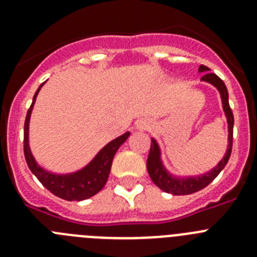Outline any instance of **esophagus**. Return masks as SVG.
<instances>
[{"label": "esophagus", "instance_id": "obj_1", "mask_svg": "<svg viewBox=\"0 0 257 257\" xmlns=\"http://www.w3.org/2000/svg\"><path fill=\"white\" fill-rule=\"evenodd\" d=\"M149 126H151L149 122L145 121V119H140V121L136 123V128H138V130H147Z\"/></svg>", "mask_w": 257, "mask_h": 257}]
</instances>
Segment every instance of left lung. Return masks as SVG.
Masks as SVG:
<instances>
[{
  "label": "left lung",
  "mask_w": 257,
  "mask_h": 257,
  "mask_svg": "<svg viewBox=\"0 0 257 257\" xmlns=\"http://www.w3.org/2000/svg\"><path fill=\"white\" fill-rule=\"evenodd\" d=\"M199 73H203L201 81L202 82H207L216 87L219 91L220 97H221L222 110L225 114L226 122H228V148H226L225 154L222 156L221 160L219 161L215 167L210 171L205 172L201 175H194V176H178L174 175L166 169L163 165L162 154H161L160 144L154 138H152L151 151H149L148 161H147V169L148 174L151 176L152 181L156 184L157 187L162 189L166 193H171L174 196H185V194H192L198 190L203 189L216 178L217 175L221 172V170L226 166L229 161V157L231 153V144H233V126H234V117L231 113V109L229 106V95L226 90L225 83L222 82L221 79L215 73H211L210 68L201 65L198 68Z\"/></svg>",
  "instance_id": "obj_1"
}]
</instances>
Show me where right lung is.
Listing matches in <instances>:
<instances>
[{"instance_id": "right-lung-1", "label": "right lung", "mask_w": 257, "mask_h": 257, "mask_svg": "<svg viewBox=\"0 0 257 257\" xmlns=\"http://www.w3.org/2000/svg\"><path fill=\"white\" fill-rule=\"evenodd\" d=\"M45 83L46 82H44L37 88L31 108L28 109V113H27L26 123H24V156H26L27 165L36 178L41 181V184L52 194H55L56 197L65 199V201H83V199L95 196L96 193L103 189L108 180L115 152L126 142L127 138L130 136V133L127 131L123 135L118 136L112 142L104 145L103 148L97 152L96 156L87 165L83 166L82 169L73 172H67V174H56V172L49 171L36 161L35 156L31 151V147H29L31 114L38 92Z\"/></svg>"}]
</instances>
